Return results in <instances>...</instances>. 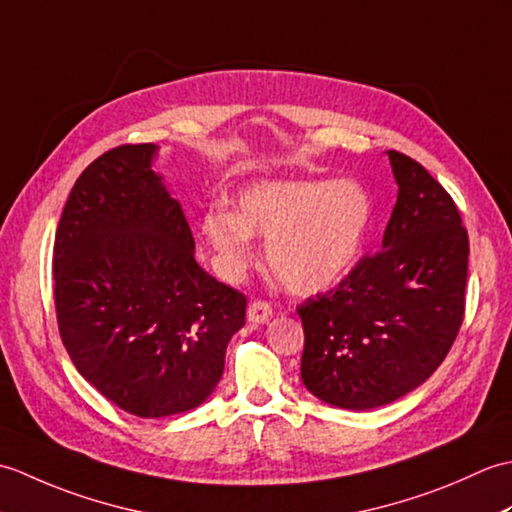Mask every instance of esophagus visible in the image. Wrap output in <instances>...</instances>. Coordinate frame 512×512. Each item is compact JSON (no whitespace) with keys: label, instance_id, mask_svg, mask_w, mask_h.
<instances>
[{"label":"esophagus","instance_id":"obj_1","mask_svg":"<svg viewBox=\"0 0 512 512\" xmlns=\"http://www.w3.org/2000/svg\"><path fill=\"white\" fill-rule=\"evenodd\" d=\"M270 317H273V306L266 301H253L246 310V319L250 323H266Z\"/></svg>","mask_w":512,"mask_h":512}]
</instances>
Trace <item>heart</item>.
Listing matches in <instances>:
<instances>
[{"label": "heart", "mask_w": 512, "mask_h": 512, "mask_svg": "<svg viewBox=\"0 0 512 512\" xmlns=\"http://www.w3.org/2000/svg\"><path fill=\"white\" fill-rule=\"evenodd\" d=\"M372 217V200L352 180H268L239 193L237 211L213 204L200 226L226 275L253 264L257 233L281 284L314 295L352 273Z\"/></svg>", "instance_id": "heart-1"}]
</instances>
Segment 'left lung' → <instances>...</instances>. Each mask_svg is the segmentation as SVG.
Returning <instances> with one entry per match:
<instances>
[{
	"instance_id": "1",
	"label": "left lung",
	"mask_w": 512,
	"mask_h": 512,
	"mask_svg": "<svg viewBox=\"0 0 512 512\" xmlns=\"http://www.w3.org/2000/svg\"><path fill=\"white\" fill-rule=\"evenodd\" d=\"M387 156L398 198L383 250L297 308L303 385L339 409H376L420 387L464 317L469 235L458 206L420 162Z\"/></svg>"
}]
</instances>
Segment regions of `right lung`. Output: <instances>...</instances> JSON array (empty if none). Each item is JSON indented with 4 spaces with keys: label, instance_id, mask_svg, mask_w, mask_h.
<instances>
[{
    "label": "right lung",
    "instance_id": "obj_1",
    "mask_svg": "<svg viewBox=\"0 0 512 512\" xmlns=\"http://www.w3.org/2000/svg\"><path fill=\"white\" fill-rule=\"evenodd\" d=\"M158 145H123L74 182L54 239V306L79 374L140 418L195 409L224 372L246 297L195 262Z\"/></svg>",
    "mask_w": 512,
    "mask_h": 512
}]
</instances>
